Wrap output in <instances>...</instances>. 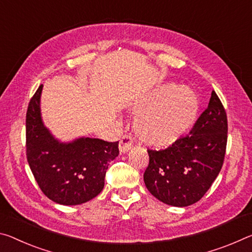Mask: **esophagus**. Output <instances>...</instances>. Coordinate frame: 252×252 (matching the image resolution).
Returning <instances> with one entry per match:
<instances>
[{
    "mask_svg": "<svg viewBox=\"0 0 252 252\" xmlns=\"http://www.w3.org/2000/svg\"><path fill=\"white\" fill-rule=\"evenodd\" d=\"M133 146V138L130 135H124L123 138L119 142V152L121 154H125Z\"/></svg>",
    "mask_w": 252,
    "mask_h": 252,
    "instance_id": "esophagus-1",
    "label": "esophagus"
}]
</instances>
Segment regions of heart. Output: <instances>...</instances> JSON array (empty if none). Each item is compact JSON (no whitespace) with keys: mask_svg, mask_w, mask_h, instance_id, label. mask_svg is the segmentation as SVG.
<instances>
[{"mask_svg":"<svg viewBox=\"0 0 252 252\" xmlns=\"http://www.w3.org/2000/svg\"><path fill=\"white\" fill-rule=\"evenodd\" d=\"M199 99L184 86H165L139 98L131 105L137 114L135 133L142 143L166 148L192 128L199 115Z\"/></svg>","mask_w":252,"mask_h":252,"instance_id":"1","label":"heart"}]
</instances>
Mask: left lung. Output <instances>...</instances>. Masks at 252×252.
Returning <instances> with one entry per match:
<instances>
[{
	"mask_svg": "<svg viewBox=\"0 0 252 252\" xmlns=\"http://www.w3.org/2000/svg\"><path fill=\"white\" fill-rule=\"evenodd\" d=\"M226 114L216 92L189 136L163 151H150L144 182L156 199L172 207L184 208L200 201L223 164Z\"/></svg>",
	"mask_w": 252,
	"mask_h": 252,
	"instance_id": "obj_1",
	"label": "left lung"
}]
</instances>
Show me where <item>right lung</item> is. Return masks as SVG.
<instances>
[{"label": "right lung", "instance_id": "right-lung-1", "mask_svg": "<svg viewBox=\"0 0 252 252\" xmlns=\"http://www.w3.org/2000/svg\"><path fill=\"white\" fill-rule=\"evenodd\" d=\"M36 90L27 111V158L39 187L63 205L88 202L102 191L108 165L119 154L118 142L78 137L63 142L44 125L41 94Z\"/></svg>", "mask_w": 252, "mask_h": 252}]
</instances>
